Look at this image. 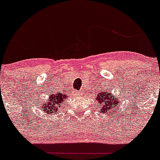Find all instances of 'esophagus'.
Here are the masks:
<instances>
[{
	"mask_svg": "<svg viewBox=\"0 0 160 160\" xmlns=\"http://www.w3.org/2000/svg\"><path fill=\"white\" fill-rule=\"evenodd\" d=\"M75 94H76V96H79L78 93H77V92H76V93H75Z\"/></svg>",
	"mask_w": 160,
	"mask_h": 160,
	"instance_id": "1",
	"label": "esophagus"
}]
</instances>
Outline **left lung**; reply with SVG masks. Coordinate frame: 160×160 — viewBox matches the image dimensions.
<instances>
[{"label":"left lung","instance_id":"left-lung-1","mask_svg":"<svg viewBox=\"0 0 160 160\" xmlns=\"http://www.w3.org/2000/svg\"><path fill=\"white\" fill-rule=\"evenodd\" d=\"M95 101L98 103L99 108H101L100 112L101 114L109 111L117 112L120 103L118 99L117 98H114L112 93L108 91H104L98 93Z\"/></svg>","mask_w":160,"mask_h":160}]
</instances>
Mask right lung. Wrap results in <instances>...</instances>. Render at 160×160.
<instances>
[{"mask_svg": "<svg viewBox=\"0 0 160 160\" xmlns=\"http://www.w3.org/2000/svg\"><path fill=\"white\" fill-rule=\"evenodd\" d=\"M68 97L67 93H59L55 94V93H50L49 94V100H47L46 104L43 103L41 105L42 111H44L48 114H53V113H57L59 111V108H62V104H65L63 103L64 100Z\"/></svg>", "mask_w": 160, "mask_h": 160, "instance_id": "1", "label": "right lung"}]
</instances>
